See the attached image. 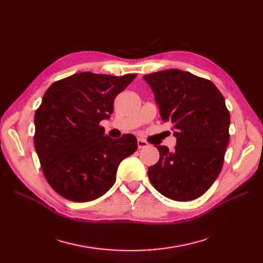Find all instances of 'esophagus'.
<instances>
[{
  "label": "esophagus",
  "instance_id": "esophagus-1",
  "mask_svg": "<svg viewBox=\"0 0 263 263\" xmlns=\"http://www.w3.org/2000/svg\"><path fill=\"white\" fill-rule=\"evenodd\" d=\"M137 146H138V148H139V149H141V148H145V147H147V146H148V142H147V141H145L144 139H140V138H138V139H137Z\"/></svg>",
  "mask_w": 263,
  "mask_h": 263
}]
</instances>
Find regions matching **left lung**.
<instances>
[{
    "label": "left lung",
    "instance_id": "left-lung-1",
    "mask_svg": "<svg viewBox=\"0 0 263 263\" xmlns=\"http://www.w3.org/2000/svg\"><path fill=\"white\" fill-rule=\"evenodd\" d=\"M163 122L173 124V151L156 146L159 161L149 166L154 187L173 201L203 195L222 168L229 141L230 116L224 97L206 79L179 69L146 74Z\"/></svg>",
    "mask_w": 263,
    "mask_h": 263
}]
</instances>
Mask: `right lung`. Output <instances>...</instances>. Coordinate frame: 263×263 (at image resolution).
I'll return each mask as SVG.
<instances>
[{"label": "right lung", "instance_id": "1", "mask_svg": "<svg viewBox=\"0 0 263 263\" xmlns=\"http://www.w3.org/2000/svg\"><path fill=\"white\" fill-rule=\"evenodd\" d=\"M135 78L80 72L53 82L44 94L34 144L47 182L62 197L89 202L105 194L119 163L137 150L134 135L112 139L100 126Z\"/></svg>", "mask_w": 263, "mask_h": 263}]
</instances>
